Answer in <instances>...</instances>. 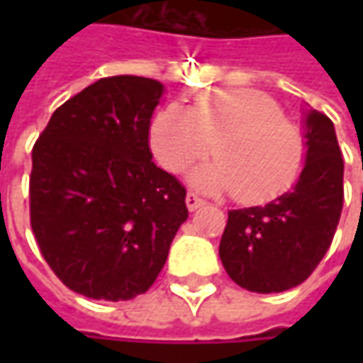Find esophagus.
<instances>
[{"mask_svg": "<svg viewBox=\"0 0 363 363\" xmlns=\"http://www.w3.org/2000/svg\"><path fill=\"white\" fill-rule=\"evenodd\" d=\"M186 206H188L189 212H194V210H198V208H202V206H203V200H202V198H198L196 194H191V191H189L188 196H186Z\"/></svg>", "mask_w": 363, "mask_h": 363, "instance_id": "obj_1", "label": "esophagus"}]
</instances>
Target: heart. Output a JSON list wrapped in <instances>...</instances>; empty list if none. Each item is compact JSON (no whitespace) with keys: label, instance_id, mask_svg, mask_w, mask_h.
I'll use <instances>...</instances> for the list:
<instances>
[{"label":"heart","instance_id":"obj_1","mask_svg":"<svg viewBox=\"0 0 363 363\" xmlns=\"http://www.w3.org/2000/svg\"><path fill=\"white\" fill-rule=\"evenodd\" d=\"M155 160L182 172L210 147L216 160L189 174L194 188L260 203L283 194L299 177L305 139L285 121L281 105L250 89L200 92L191 106L169 105L157 113L149 131Z\"/></svg>","mask_w":363,"mask_h":363}]
</instances>
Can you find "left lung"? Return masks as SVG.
I'll return each instance as SVG.
<instances>
[{"mask_svg": "<svg viewBox=\"0 0 363 363\" xmlns=\"http://www.w3.org/2000/svg\"><path fill=\"white\" fill-rule=\"evenodd\" d=\"M305 163L295 186L264 206L228 212L220 260L232 281L252 293L301 285L325 257L343 206V160L328 115L303 121Z\"/></svg>", "mask_w": 363, "mask_h": 363, "instance_id": "8db88e82", "label": "left lung"}]
</instances>
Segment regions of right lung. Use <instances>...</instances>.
<instances>
[{"instance_id":"right-lung-1","label":"right lung","mask_w":363,"mask_h":363,"mask_svg":"<svg viewBox=\"0 0 363 363\" xmlns=\"http://www.w3.org/2000/svg\"><path fill=\"white\" fill-rule=\"evenodd\" d=\"M163 92L153 78H101L54 111L32 149L40 252L89 299L145 293L188 220L186 188L151 161L149 127Z\"/></svg>"}]
</instances>
